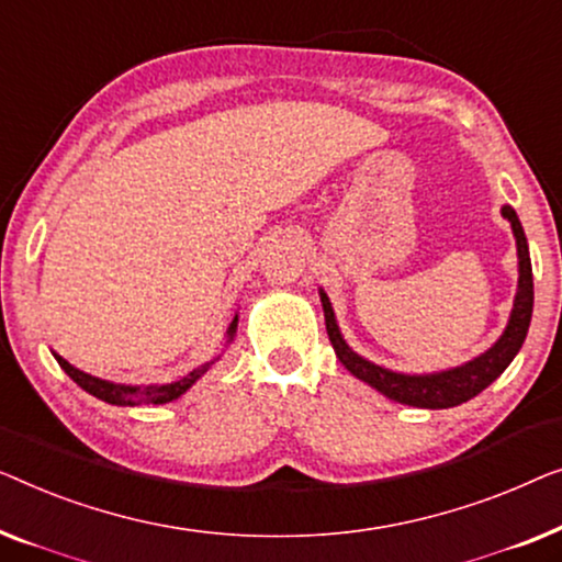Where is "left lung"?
I'll use <instances>...</instances> for the list:
<instances>
[{"label":"left lung","mask_w":562,"mask_h":562,"mask_svg":"<svg viewBox=\"0 0 562 562\" xmlns=\"http://www.w3.org/2000/svg\"><path fill=\"white\" fill-rule=\"evenodd\" d=\"M502 216L512 224V234L517 241V292L515 303H512V313L507 321V328L502 330V336L496 338L492 349L479 353L476 359L461 363V367L430 371V374H405V371H394L379 363L363 359L346 344V338L338 328L334 305L326 295V290H318L323 315H326V330L334 346L338 361L351 371L353 376L374 386L376 392H382L384 397H390L400 405L409 407H423V409H448L456 405H463L471 397H476L479 392H484L494 379L502 376V371L509 367L512 361L525 344L529 321H532V303H535V288H532V262H529V247L525 228L519 224V216L512 205H502Z\"/></svg>","instance_id":"obj_1"}]
</instances>
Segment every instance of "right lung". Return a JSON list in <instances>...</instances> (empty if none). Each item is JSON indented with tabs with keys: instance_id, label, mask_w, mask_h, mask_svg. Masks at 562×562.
<instances>
[{
	"instance_id": "1",
	"label": "right lung",
	"mask_w": 562,
	"mask_h": 562,
	"mask_svg": "<svg viewBox=\"0 0 562 562\" xmlns=\"http://www.w3.org/2000/svg\"><path fill=\"white\" fill-rule=\"evenodd\" d=\"M236 326H239V315H234L232 326H228V330H226V344L224 346L234 341ZM53 357H55V361L60 363V369L66 371V374L74 379L78 386H81V390L93 394L97 400L109 402V405H116V407H139V405H165V402L183 397V394L191 390L195 382H199L205 371H209L213 363L221 359V353L216 359L201 363V367H195L193 371H188L186 376H180L170 384H116V382H106V379L91 376V374H86V371L76 369L74 363H68L66 359L58 357L55 351H53Z\"/></svg>"
}]
</instances>
